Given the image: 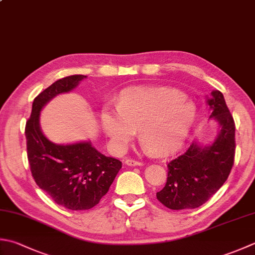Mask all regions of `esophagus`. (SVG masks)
<instances>
[{"instance_id":"1","label":"esophagus","mask_w":255,"mask_h":255,"mask_svg":"<svg viewBox=\"0 0 255 255\" xmlns=\"http://www.w3.org/2000/svg\"><path fill=\"white\" fill-rule=\"evenodd\" d=\"M126 164H127V166L134 167V166H142V162L138 161V160H134V159H127Z\"/></svg>"}]
</instances>
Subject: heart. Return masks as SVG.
Wrapping results in <instances>:
<instances>
[{
  "instance_id": "heart-1",
  "label": "heart",
  "mask_w": 255,
  "mask_h": 255,
  "mask_svg": "<svg viewBox=\"0 0 255 255\" xmlns=\"http://www.w3.org/2000/svg\"><path fill=\"white\" fill-rule=\"evenodd\" d=\"M101 121L116 150H124L139 128L143 146L153 153H164L187 138L196 108L177 89L130 88L119 95L117 106L103 109Z\"/></svg>"
}]
</instances>
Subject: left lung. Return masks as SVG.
Listing matches in <instances>:
<instances>
[{
  "instance_id": "left-lung-1",
  "label": "left lung",
  "mask_w": 255,
  "mask_h": 255,
  "mask_svg": "<svg viewBox=\"0 0 255 255\" xmlns=\"http://www.w3.org/2000/svg\"><path fill=\"white\" fill-rule=\"evenodd\" d=\"M207 104L219 131L211 143L193 141L168 163L166 186L157 192V199L171 210L194 209L206 203L227 181L234 163L236 126L222 93L212 91Z\"/></svg>"
}]
</instances>
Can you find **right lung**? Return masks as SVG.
Returning a JSON list of instances; mask_svg holds the SVG:
<instances>
[{"mask_svg": "<svg viewBox=\"0 0 255 255\" xmlns=\"http://www.w3.org/2000/svg\"><path fill=\"white\" fill-rule=\"evenodd\" d=\"M84 78V75L64 77L43 91L34 99L25 126L27 158L35 182L69 210H88L98 204L122 168L118 159L106 157L91 141L54 143L39 126L45 105L59 94L72 92Z\"/></svg>", "mask_w": 255, "mask_h": 255, "instance_id": "add662e5", "label": "right lung"}]
</instances>
